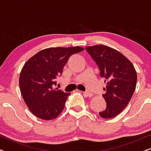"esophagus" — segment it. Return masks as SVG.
<instances>
[{
  "instance_id": "obj_1",
  "label": "esophagus",
  "mask_w": 151,
  "mask_h": 151,
  "mask_svg": "<svg viewBox=\"0 0 151 151\" xmlns=\"http://www.w3.org/2000/svg\"><path fill=\"white\" fill-rule=\"evenodd\" d=\"M84 94L85 95V96H88V97H92V96H93V93H91L90 91H84Z\"/></svg>"
}]
</instances>
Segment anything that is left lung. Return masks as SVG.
Wrapping results in <instances>:
<instances>
[{"label": "left lung", "instance_id": "1", "mask_svg": "<svg viewBox=\"0 0 151 151\" xmlns=\"http://www.w3.org/2000/svg\"><path fill=\"white\" fill-rule=\"evenodd\" d=\"M86 51L96 62L100 76L106 82L103 94L106 103L99 115L112 118L125 109L134 93L137 73L131 62L115 49L105 45L86 47Z\"/></svg>", "mask_w": 151, "mask_h": 151}]
</instances>
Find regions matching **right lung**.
<instances>
[{
	"label": "right lung",
	"instance_id": "1",
	"mask_svg": "<svg viewBox=\"0 0 151 151\" xmlns=\"http://www.w3.org/2000/svg\"><path fill=\"white\" fill-rule=\"evenodd\" d=\"M84 50L80 47H51L39 51L22 67L19 86L23 100L33 114L45 120L62 113L69 93L55 88V79L71 55Z\"/></svg>",
	"mask_w": 151,
	"mask_h": 151
}]
</instances>
